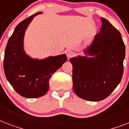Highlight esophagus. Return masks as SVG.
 Wrapping results in <instances>:
<instances>
[{
  "mask_svg": "<svg viewBox=\"0 0 129 129\" xmlns=\"http://www.w3.org/2000/svg\"><path fill=\"white\" fill-rule=\"evenodd\" d=\"M66 54L68 58H71L73 57L75 54V52L71 49H68L66 50Z\"/></svg>",
  "mask_w": 129,
  "mask_h": 129,
  "instance_id": "1",
  "label": "esophagus"
}]
</instances>
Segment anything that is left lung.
Returning a JSON list of instances; mask_svg holds the SVG:
<instances>
[{"label":"left lung","mask_w":129,"mask_h":129,"mask_svg":"<svg viewBox=\"0 0 129 129\" xmlns=\"http://www.w3.org/2000/svg\"><path fill=\"white\" fill-rule=\"evenodd\" d=\"M100 33L85 54L70 59L73 66V88L79 97L97 102L106 98L121 82L125 46L121 33L107 19L101 18Z\"/></svg>","instance_id":"8db88e82"}]
</instances>
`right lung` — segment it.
Returning <instances> with one entry per match:
<instances>
[{
    "mask_svg": "<svg viewBox=\"0 0 129 129\" xmlns=\"http://www.w3.org/2000/svg\"><path fill=\"white\" fill-rule=\"evenodd\" d=\"M38 12L26 18L15 28L4 52V71L7 80L19 95L28 98L44 96L49 88L52 75L67 61L66 54L33 59L23 51V40L26 28Z\"/></svg>",
    "mask_w": 129,
    "mask_h": 129,
    "instance_id": "obj_1",
    "label": "right lung"
}]
</instances>
